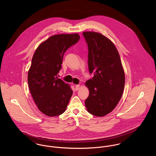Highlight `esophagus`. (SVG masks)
I'll list each match as a JSON object with an SVG mask.
<instances>
[{"instance_id": "1", "label": "esophagus", "mask_w": 156, "mask_h": 156, "mask_svg": "<svg viewBox=\"0 0 156 156\" xmlns=\"http://www.w3.org/2000/svg\"><path fill=\"white\" fill-rule=\"evenodd\" d=\"M80 85H76L75 86V90H78V89H80Z\"/></svg>"}]
</instances>
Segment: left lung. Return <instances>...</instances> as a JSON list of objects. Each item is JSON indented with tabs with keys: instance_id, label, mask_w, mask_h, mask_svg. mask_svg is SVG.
<instances>
[{
	"instance_id": "left-lung-1",
	"label": "left lung",
	"mask_w": 156,
	"mask_h": 156,
	"mask_svg": "<svg viewBox=\"0 0 156 156\" xmlns=\"http://www.w3.org/2000/svg\"><path fill=\"white\" fill-rule=\"evenodd\" d=\"M88 47L89 73L85 82L89 97L85 104L89 113L102 117L111 113L122 96L125 75L119 52L111 40L95 31L82 33Z\"/></svg>"
}]
</instances>
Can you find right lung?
Instances as JSON below:
<instances>
[{
    "instance_id": "add662e5",
    "label": "right lung",
    "mask_w": 156,
    "mask_h": 156,
    "mask_svg": "<svg viewBox=\"0 0 156 156\" xmlns=\"http://www.w3.org/2000/svg\"><path fill=\"white\" fill-rule=\"evenodd\" d=\"M78 33L59 34L49 37L38 45L28 72V83L38 109L48 116L61 115L73 95L70 85L57 76L65 52L76 44Z\"/></svg>"
}]
</instances>
